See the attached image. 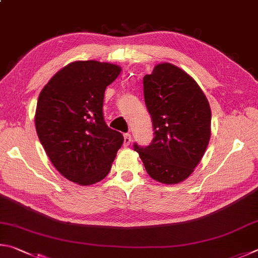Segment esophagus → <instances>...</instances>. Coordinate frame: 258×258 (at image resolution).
I'll list each match as a JSON object with an SVG mask.
<instances>
[{"label":"esophagus","mask_w":258,"mask_h":258,"mask_svg":"<svg viewBox=\"0 0 258 258\" xmlns=\"http://www.w3.org/2000/svg\"><path fill=\"white\" fill-rule=\"evenodd\" d=\"M130 143H132V136H130V134H125L124 135V146H129Z\"/></svg>","instance_id":"34e87169"}]
</instances>
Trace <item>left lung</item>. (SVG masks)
Listing matches in <instances>:
<instances>
[{"instance_id": "obj_1", "label": "left lung", "mask_w": 258, "mask_h": 258, "mask_svg": "<svg viewBox=\"0 0 258 258\" xmlns=\"http://www.w3.org/2000/svg\"><path fill=\"white\" fill-rule=\"evenodd\" d=\"M143 84L154 138L148 146L134 148L151 178L179 183L194 172L209 145V101L196 81L171 63L157 64Z\"/></svg>"}]
</instances>
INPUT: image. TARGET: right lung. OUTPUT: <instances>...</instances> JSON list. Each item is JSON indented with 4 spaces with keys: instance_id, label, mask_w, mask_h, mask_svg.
Here are the masks:
<instances>
[{
    "instance_id": "add662e5",
    "label": "right lung",
    "mask_w": 258,
    "mask_h": 258,
    "mask_svg": "<svg viewBox=\"0 0 258 258\" xmlns=\"http://www.w3.org/2000/svg\"><path fill=\"white\" fill-rule=\"evenodd\" d=\"M121 68L76 61L56 72L39 94L35 114L38 138L52 164L72 182L88 186L108 174L122 134L104 121L106 87Z\"/></svg>"
}]
</instances>
